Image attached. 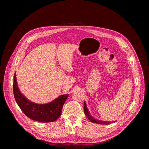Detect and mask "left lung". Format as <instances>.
<instances>
[{
	"label": "left lung",
	"mask_w": 149,
	"mask_h": 149,
	"mask_svg": "<svg viewBox=\"0 0 149 149\" xmlns=\"http://www.w3.org/2000/svg\"><path fill=\"white\" fill-rule=\"evenodd\" d=\"M84 114L86 116L87 118H88V119L92 122V123H96V124H109L111 123H114V122H111V123H109V122H105V121H102V120H97L96 119H94V118L90 115L89 112H88V110L87 109V107H86V102H84Z\"/></svg>",
	"instance_id": "left-lung-1"
}]
</instances>
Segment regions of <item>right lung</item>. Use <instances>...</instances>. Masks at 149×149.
Masks as SVG:
<instances>
[{
  "mask_svg": "<svg viewBox=\"0 0 149 149\" xmlns=\"http://www.w3.org/2000/svg\"><path fill=\"white\" fill-rule=\"evenodd\" d=\"M13 94L15 101L21 110L28 118L41 123L55 121L61 114L63 106L68 94L61 95L52 102L38 104L29 101L19 89L15 74L13 76Z\"/></svg>",
  "mask_w": 149,
  "mask_h": 149,
  "instance_id": "1",
  "label": "right lung"
}]
</instances>
